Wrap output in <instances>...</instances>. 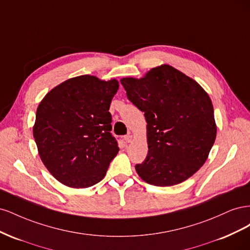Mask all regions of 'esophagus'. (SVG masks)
<instances>
[{
	"label": "esophagus",
	"mask_w": 250,
	"mask_h": 250,
	"mask_svg": "<svg viewBox=\"0 0 250 250\" xmlns=\"http://www.w3.org/2000/svg\"><path fill=\"white\" fill-rule=\"evenodd\" d=\"M124 141H125V143H131V141H132V135H131V134L125 135V137H124Z\"/></svg>",
	"instance_id": "obj_1"
}]
</instances>
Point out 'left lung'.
<instances>
[{
    "mask_svg": "<svg viewBox=\"0 0 250 250\" xmlns=\"http://www.w3.org/2000/svg\"><path fill=\"white\" fill-rule=\"evenodd\" d=\"M120 81L147 122L148 154L135 165L138 175L156 187L175 186L190 178L206 163L216 140L208 94L169 64L153 67L142 78Z\"/></svg>",
    "mask_w": 250,
    "mask_h": 250,
    "instance_id": "obj_1",
    "label": "left lung"
}]
</instances>
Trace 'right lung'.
Masks as SVG:
<instances>
[{
	"label": "right lung",
	"mask_w": 250,
	"mask_h": 250,
	"mask_svg": "<svg viewBox=\"0 0 250 250\" xmlns=\"http://www.w3.org/2000/svg\"><path fill=\"white\" fill-rule=\"evenodd\" d=\"M117 79L81 75L60 83L36 110L33 137L42 162L59 183L84 188L101 181L119 152L109 106Z\"/></svg>",
	"instance_id": "right-lung-1"
}]
</instances>
